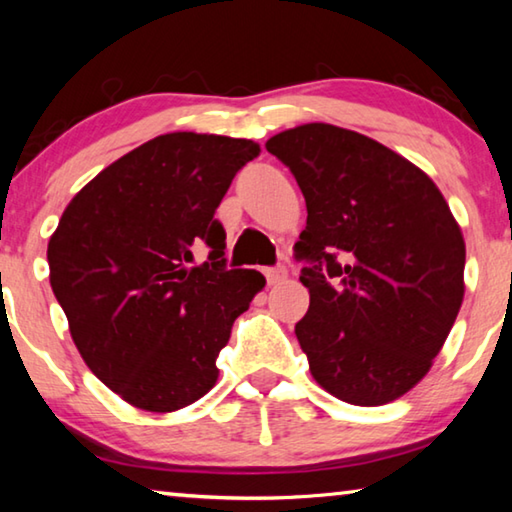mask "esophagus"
<instances>
[{
  "label": "esophagus",
  "mask_w": 512,
  "mask_h": 512,
  "mask_svg": "<svg viewBox=\"0 0 512 512\" xmlns=\"http://www.w3.org/2000/svg\"><path fill=\"white\" fill-rule=\"evenodd\" d=\"M264 275H266V282H268V284H280V282L287 280V268H284V266L266 268Z\"/></svg>",
  "instance_id": "esophagus-1"
}]
</instances>
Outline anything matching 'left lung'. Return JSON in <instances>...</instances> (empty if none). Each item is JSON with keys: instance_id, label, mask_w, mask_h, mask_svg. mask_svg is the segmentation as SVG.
<instances>
[{"instance_id": "8db88e82", "label": "left lung", "mask_w": 512, "mask_h": 512, "mask_svg": "<svg viewBox=\"0 0 512 512\" xmlns=\"http://www.w3.org/2000/svg\"><path fill=\"white\" fill-rule=\"evenodd\" d=\"M307 228L296 259L309 311L296 325L329 395L381 406L427 375L461 309L465 241L436 183L370 137L332 124L273 135Z\"/></svg>"}]
</instances>
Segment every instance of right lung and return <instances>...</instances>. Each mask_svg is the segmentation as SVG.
<instances>
[{"instance_id":"1","label":"right lung","mask_w":512,"mask_h":512,"mask_svg":"<svg viewBox=\"0 0 512 512\" xmlns=\"http://www.w3.org/2000/svg\"><path fill=\"white\" fill-rule=\"evenodd\" d=\"M253 140L153 137L94 176L49 239V282L83 361L135 409L171 413L219 379L216 357L264 275L225 268L214 219ZM211 248L189 267L193 248Z\"/></svg>"}]
</instances>
